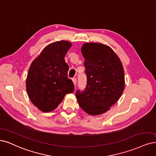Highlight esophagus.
<instances>
[{"label":"esophagus","mask_w":156,"mask_h":156,"mask_svg":"<svg viewBox=\"0 0 156 156\" xmlns=\"http://www.w3.org/2000/svg\"><path fill=\"white\" fill-rule=\"evenodd\" d=\"M73 83H74V85L76 86V82H77V80H76V78H73Z\"/></svg>","instance_id":"34e87169"}]
</instances>
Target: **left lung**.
Masks as SVG:
<instances>
[{"label":"left lung","mask_w":156,"mask_h":156,"mask_svg":"<svg viewBox=\"0 0 156 156\" xmlns=\"http://www.w3.org/2000/svg\"><path fill=\"white\" fill-rule=\"evenodd\" d=\"M87 85L76 92L78 104L90 115L108 111L122 96L125 87L122 63L114 51L100 43H86L82 48Z\"/></svg>","instance_id":"8db88e82"}]
</instances>
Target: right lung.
I'll return each mask as SVG.
<instances>
[{"label": "right lung", "mask_w": 156, "mask_h": 156, "mask_svg": "<svg viewBox=\"0 0 156 156\" xmlns=\"http://www.w3.org/2000/svg\"><path fill=\"white\" fill-rule=\"evenodd\" d=\"M71 44L62 41L45 47L29 69L26 90L29 98L40 111L55 109L66 94L72 93L74 85L68 78L69 66L64 57Z\"/></svg>", "instance_id": "add662e5"}]
</instances>
